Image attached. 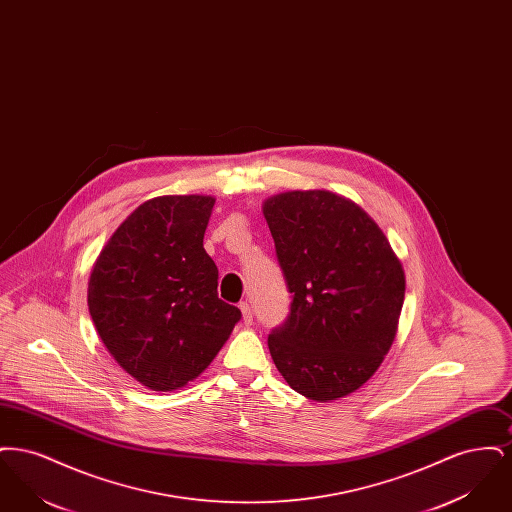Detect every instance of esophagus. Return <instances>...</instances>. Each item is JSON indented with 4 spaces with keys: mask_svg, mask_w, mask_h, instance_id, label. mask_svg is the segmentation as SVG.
I'll use <instances>...</instances> for the list:
<instances>
[{
    "mask_svg": "<svg viewBox=\"0 0 512 512\" xmlns=\"http://www.w3.org/2000/svg\"><path fill=\"white\" fill-rule=\"evenodd\" d=\"M240 311H242V317H244L245 324H251L253 322V311H251V305L247 301L240 303Z\"/></svg>",
    "mask_w": 512,
    "mask_h": 512,
    "instance_id": "34e87169",
    "label": "esophagus"
}]
</instances>
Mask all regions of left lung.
I'll return each mask as SVG.
<instances>
[{"mask_svg":"<svg viewBox=\"0 0 512 512\" xmlns=\"http://www.w3.org/2000/svg\"><path fill=\"white\" fill-rule=\"evenodd\" d=\"M292 293L268 349L292 390L332 401L361 388L395 338L405 297L401 263L378 224L353 201L313 190L263 207Z\"/></svg>","mask_w":512,"mask_h":512,"instance_id":"8db88e82","label":"left lung"}]
</instances>
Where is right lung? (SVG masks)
I'll return each mask as SVG.
<instances>
[{
  "mask_svg": "<svg viewBox=\"0 0 512 512\" xmlns=\"http://www.w3.org/2000/svg\"><path fill=\"white\" fill-rule=\"evenodd\" d=\"M215 199L165 195L122 222L88 286L99 338L115 361L155 391L199 376L240 322L219 299V268L203 249Z\"/></svg>",
  "mask_w": 512,
  "mask_h": 512,
  "instance_id": "add662e5",
  "label": "right lung"
}]
</instances>
